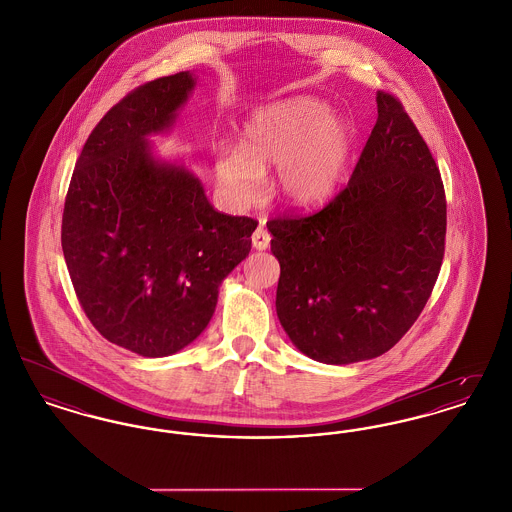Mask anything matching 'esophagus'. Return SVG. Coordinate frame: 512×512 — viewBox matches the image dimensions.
I'll return each instance as SVG.
<instances>
[{
	"label": "esophagus",
	"instance_id": "1",
	"mask_svg": "<svg viewBox=\"0 0 512 512\" xmlns=\"http://www.w3.org/2000/svg\"><path fill=\"white\" fill-rule=\"evenodd\" d=\"M251 244H253L255 249H259V251L267 249L268 245H270V234H268L267 230H265L263 226H259V228L253 232V236H251Z\"/></svg>",
	"mask_w": 512,
	"mask_h": 512
}]
</instances>
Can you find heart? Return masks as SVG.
Wrapping results in <instances>:
<instances>
[{"mask_svg":"<svg viewBox=\"0 0 512 512\" xmlns=\"http://www.w3.org/2000/svg\"><path fill=\"white\" fill-rule=\"evenodd\" d=\"M351 128L320 99L299 96L261 107L244 124L242 146H219L217 180L236 207L255 205L265 171L293 207H315L336 194L351 151Z\"/></svg>","mask_w":512,"mask_h":512,"instance_id":"1","label":"heart"}]
</instances>
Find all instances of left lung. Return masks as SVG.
Returning a JSON list of instances; mask_svg holds the SVG:
<instances>
[{
    "label": "left lung",
    "mask_w": 512,
    "mask_h": 512,
    "mask_svg": "<svg viewBox=\"0 0 512 512\" xmlns=\"http://www.w3.org/2000/svg\"><path fill=\"white\" fill-rule=\"evenodd\" d=\"M378 119L347 186L311 215L268 220L280 263L276 313L293 345L324 365L380 357L422 313L445 251L436 161L401 101Z\"/></svg>",
    "instance_id": "left-lung-1"
}]
</instances>
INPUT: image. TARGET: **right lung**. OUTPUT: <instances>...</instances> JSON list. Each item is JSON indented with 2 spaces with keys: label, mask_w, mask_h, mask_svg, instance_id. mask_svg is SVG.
Instances as JSON below:
<instances>
[{
  "label": "right lung",
  "mask_w": 512,
  "mask_h": 512,
  "mask_svg": "<svg viewBox=\"0 0 512 512\" xmlns=\"http://www.w3.org/2000/svg\"><path fill=\"white\" fill-rule=\"evenodd\" d=\"M190 71L142 84L88 136L65 199L61 245L76 297L105 340L167 357L207 328L222 280L257 222L213 209L194 172L153 157L194 90Z\"/></svg>",
  "instance_id": "add662e5"
}]
</instances>
